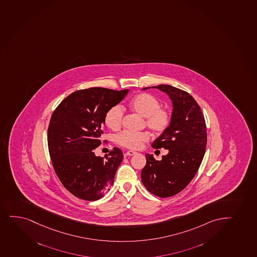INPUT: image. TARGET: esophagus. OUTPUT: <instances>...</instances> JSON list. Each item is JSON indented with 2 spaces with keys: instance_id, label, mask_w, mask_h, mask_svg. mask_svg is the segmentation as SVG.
Wrapping results in <instances>:
<instances>
[{
  "instance_id": "obj_1",
  "label": "esophagus",
  "mask_w": 257,
  "mask_h": 257,
  "mask_svg": "<svg viewBox=\"0 0 257 257\" xmlns=\"http://www.w3.org/2000/svg\"><path fill=\"white\" fill-rule=\"evenodd\" d=\"M135 155H137V152H135V151H132V150H130V151H127L126 153H125V156H135Z\"/></svg>"
}]
</instances>
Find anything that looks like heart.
<instances>
[{
	"label": "heart",
	"instance_id": "obj_1",
	"mask_svg": "<svg viewBox=\"0 0 257 257\" xmlns=\"http://www.w3.org/2000/svg\"><path fill=\"white\" fill-rule=\"evenodd\" d=\"M130 107L134 112L145 117V124L155 134L165 133L170 125L172 115L166 108L161 107L158 99L149 93H141L131 101ZM123 110L119 106L110 107L104 116V122L111 130H118L121 126ZM150 134L146 132L133 133L124 131L116 136V143L121 147L139 150L145 142L149 141Z\"/></svg>",
	"mask_w": 257,
	"mask_h": 257
}]
</instances>
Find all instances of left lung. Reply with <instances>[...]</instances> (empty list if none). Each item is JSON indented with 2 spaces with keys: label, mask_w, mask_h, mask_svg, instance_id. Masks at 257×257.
Instances as JSON below:
<instances>
[{
  "label": "left lung",
  "mask_w": 257,
  "mask_h": 257,
  "mask_svg": "<svg viewBox=\"0 0 257 257\" xmlns=\"http://www.w3.org/2000/svg\"><path fill=\"white\" fill-rule=\"evenodd\" d=\"M156 88L173 101L172 121L165 133L152 144L154 149L168 150L162 161L146 154L141 179L150 193L170 197L180 192L192 180L200 168L207 146V127L201 107L185 90L168 84Z\"/></svg>",
  "instance_id": "1"
}]
</instances>
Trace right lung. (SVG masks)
<instances>
[{"instance_id": "obj_1", "label": "right lung", "mask_w": 257, "mask_h": 257, "mask_svg": "<svg viewBox=\"0 0 257 257\" xmlns=\"http://www.w3.org/2000/svg\"><path fill=\"white\" fill-rule=\"evenodd\" d=\"M128 91L101 87L79 89L64 99L53 112L48 128L53 168L64 187L80 199H100L113 185L123 160L121 150L113 148L104 160L95 156L94 150L101 144L106 112L119 103Z\"/></svg>"}]
</instances>
